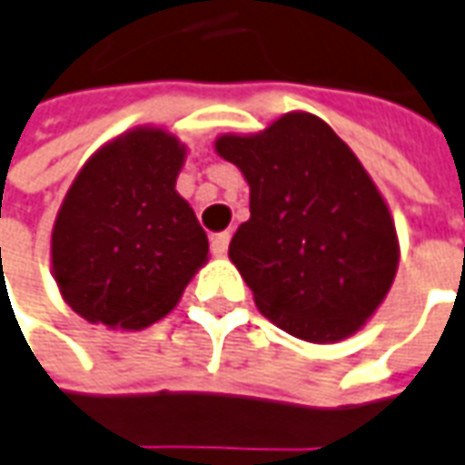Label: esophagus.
Listing matches in <instances>:
<instances>
[{
	"instance_id": "34e87169",
	"label": "esophagus",
	"mask_w": 465,
	"mask_h": 465,
	"mask_svg": "<svg viewBox=\"0 0 465 465\" xmlns=\"http://www.w3.org/2000/svg\"><path fill=\"white\" fill-rule=\"evenodd\" d=\"M227 245H230V232H220V235H214L213 242H210V248H213V255L223 258V255L227 252Z\"/></svg>"
}]
</instances>
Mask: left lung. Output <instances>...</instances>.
I'll list each match as a JSON object with an SVG mask.
<instances>
[{
    "label": "left lung",
    "instance_id": "left-lung-1",
    "mask_svg": "<svg viewBox=\"0 0 465 465\" xmlns=\"http://www.w3.org/2000/svg\"><path fill=\"white\" fill-rule=\"evenodd\" d=\"M217 153L251 184L230 261L278 329L326 344L354 334L398 271V235L360 159L322 118L286 114Z\"/></svg>",
    "mask_w": 465,
    "mask_h": 465
}]
</instances>
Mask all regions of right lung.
<instances>
[{
    "label": "right lung",
    "mask_w": 465,
    "mask_h": 465,
    "mask_svg": "<svg viewBox=\"0 0 465 465\" xmlns=\"http://www.w3.org/2000/svg\"><path fill=\"white\" fill-rule=\"evenodd\" d=\"M182 162L174 136L136 129L93 153L67 190L53 227V271L85 322L153 324L207 261V235L174 190Z\"/></svg>",
    "instance_id": "right-lung-1"
}]
</instances>
